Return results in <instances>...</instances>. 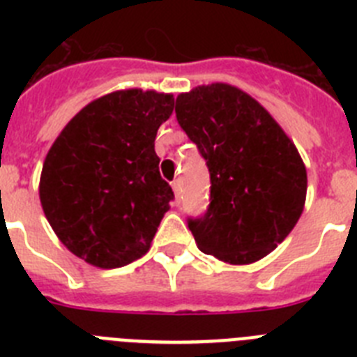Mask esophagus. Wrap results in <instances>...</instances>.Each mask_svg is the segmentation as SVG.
Listing matches in <instances>:
<instances>
[{"mask_svg":"<svg viewBox=\"0 0 357 357\" xmlns=\"http://www.w3.org/2000/svg\"><path fill=\"white\" fill-rule=\"evenodd\" d=\"M172 188H173V193H175V200L178 202V198H181V182L173 181Z\"/></svg>","mask_w":357,"mask_h":357,"instance_id":"esophagus-1","label":"esophagus"}]
</instances>
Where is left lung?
<instances>
[{
  "label": "left lung",
  "mask_w": 357,
  "mask_h": 357,
  "mask_svg": "<svg viewBox=\"0 0 357 357\" xmlns=\"http://www.w3.org/2000/svg\"><path fill=\"white\" fill-rule=\"evenodd\" d=\"M175 112L211 173L209 209L188 223L197 247L227 264L266 257L304 211L307 172L295 143L257 100L223 82L178 94Z\"/></svg>",
  "instance_id": "8db88e82"
}]
</instances>
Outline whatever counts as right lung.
Segmentation results:
<instances>
[{"label": "right lung", "mask_w": 357, "mask_h": 357, "mask_svg": "<svg viewBox=\"0 0 357 357\" xmlns=\"http://www.w3.org/2000/svg\"><path fill=\"white\" fill-rule=\"evenodd\" d=\"M168 93L121 89L84 107L44 159V216L69 252L119 268L150 250L173 191L160 178L155 135L172 116Z\"/></svg>", "instance_id": "1"}]
</instances>
